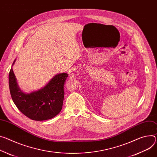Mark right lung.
Returning <instances> with one entry per match:
<instances>
[{
	"mask_svg": "<svg viewBox=\"0 0 157 157\" xmlns=\"http://www.w3.org/2000/svg\"><path fill=\"white\" fill-rule=\"evenodd\" d=\"M67 76V73L56 75L41 89L24 93L19 89L11 68L9 84L12 100L21 113L33 120L51 119L61 111L64 96V85Z\"/></svg>",
	"mask_w": 157,
	"mask_h": 157,
	"instance_id": "1",
	"label": "right lung"
}]
</instances>
